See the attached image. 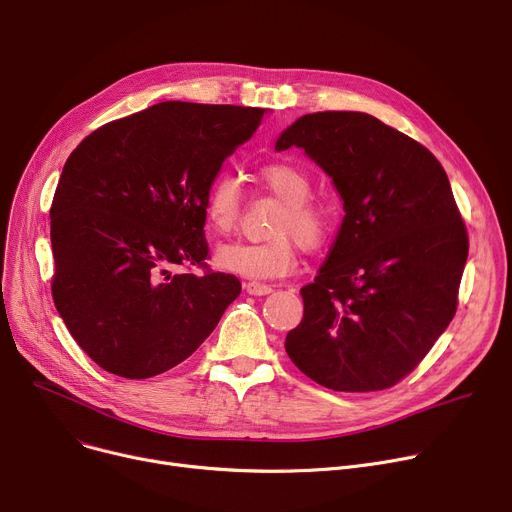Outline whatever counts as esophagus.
I'll return each mask as SVG.
<instances>
[{"mask_svg":"<svg viewBox=\"0 0 512 512\" xmlns=\"http://www.w3.org/2000/svg\"><path fill=\"white\" fill-rule=\"evenodd\" d=\"M271 290V286H267V284H261V282H247L245 284V292L247 294H251V296H267Z\"/></svg>","mask_w":512,"mask_h":512,"instance_id":"34e87169","label":"esophagus"}]
</instances>
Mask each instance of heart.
<instances>
[{
	"mask_svg": "<svg viewBox=\"0 0 512 512\" xmlns=\"http://www.w3.org/2000/svg\"><path fill=\"white\" fill-rule=\"evenodd\" d=\"M261 185L274 193L284 210L278 214L271 234L265 243L236 241L218 247L216 265L241 278L271 280L282 278L296 265V245L292 236L304 249L321 247L333 228V214L327 206L311 199V177L300 166L288 162H271L259 168ZM243 195L238 183L222 175L218 177L206 195V222L216 234H230L241 216Z\"/></svg>",
	"mask_w": 512,
	"mask_h": 512,
	"instance_id": "heart-1",
	"label": "heart"
}]
</instances>
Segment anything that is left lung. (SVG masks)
I'll use <instances>...</instances> for the list:
<instances>
[{"label": "left lung", "mask_w": 512, "mask_h": 512, "mask_svg": "<svg viewBox=\"0 0 512 512\" xmlns=\"http://www.w3.org/2000/svg\"><path fill=\"white\" fill-rule=\"evenodd\" d=\"M302 148L344 201V220L286 335L290 360L333 391H381L410 374L455 317L467 230L449 177L416 140L356 111L296 119Z\"/></svg>", "instance_id": "1"}]
</instances>
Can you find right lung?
Instances as JSON below:
<instances>
[{"instance_id": "obj_1", "label": "right lung", "mask_w": 512, "mask_h": 512, "mask_svg": "<svg viewBox=\"0 0 512 512\" xmlns=\"http://www.w3.org/2000/svg\"><path fill=\"white\" fill-rule=\"evenodd\" d=\"M263 109L166 100L92 131L51 206L53 300L78 346L123 379L189 358L241 294L206 269V195Z\"/></svg>"}]
</instances>
